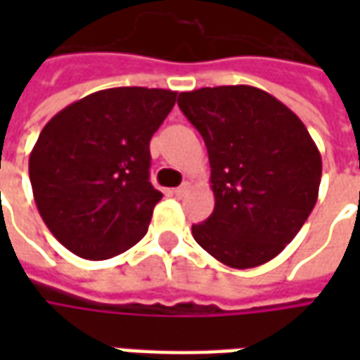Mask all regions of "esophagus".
Instances as JSON below:
<instances>
[{
	"label": "esophagus",
	"mask_w": 360,
	"mask_h": 360,
	"mask_svg": "<svg viewBox=\"0 0 360 360\" xmlns=\"http://www.w3.org/2000/svg\"><path fill=\"white\" fill-rule=\"evenodd\" d=\"M188 187H191V183H183L181 187L173 188V195H175V196H183L188 191Z\"/></svg>",
	"instance_id": "obj_1"
}]
</instances>
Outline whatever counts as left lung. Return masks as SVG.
Returning a JSON list of instances; mask_svg holds the SVG:
<instances>
[{
	"label": "left lung",
	"mask_w": 360,
	"mask_h": 360,
	"mask_svg": "<svg viewBox=\"0 0 360 360\" xmlns=\"http://www.w3.org/2000/svg\"><path fill=\"white\" fill-rule=\"evenodd\" d=\"M210 160L212 216L193 237L221 264L255 268L293 241L314 208L322 156L293 111L249 84L179 94Z\"/></svg>",
	"instance_id": "8db88e82"
}]
</instances>
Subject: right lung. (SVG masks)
<instances>
[{
	"label": "right lung",
	"mask_w": 360,
	"mask_h": 360,
	"mask_svg": "<svg viewBox=\"0 0 360 360\" xmlns=\"http://www.w3.org/2000/svg\"><path fill=\"white\" fill-rule=\"evenodd\" d=\"M177 92H92L46 123L28 160L34 202L53 237L89 260L117 257L148 231L162 193L150 183V139Z\"/></svg>",
	"instance_id": "1"
}]
</instances>
